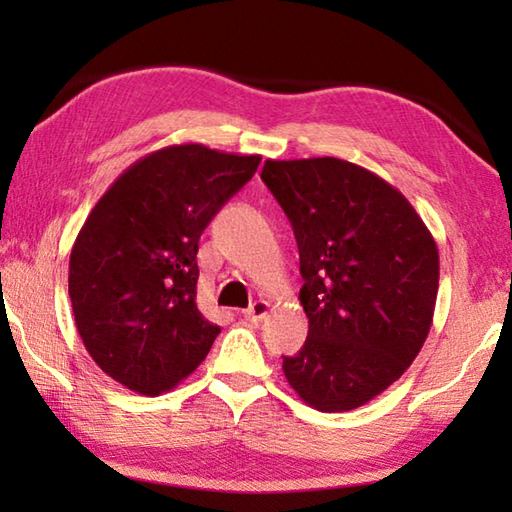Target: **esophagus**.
<instances>
[{"label": "esophagus", "instance_id": "1", "mask_svg": "<svg viewBox=\"0 0 512 512\" xmlns=\"http://www.w3.org/2000/svg\"><path fill=\"white\" fill-rule=\"evenodd\" d=\"M268 310H270V303L259 299V301H255V303H253V306L246 308L242 314H244V319H246V321H250V323H259L262 319H266Z\"/></svg>", "mask_w": 512, "mask_h": 512}]
</instances>
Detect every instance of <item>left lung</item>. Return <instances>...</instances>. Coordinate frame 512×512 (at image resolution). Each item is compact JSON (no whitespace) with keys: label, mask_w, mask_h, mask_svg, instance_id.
I'll return each mask as SVG.
<instances>
[{"label":"left lung","mask_w":512,"mask_h":512,"mask_svg":"<svg viewBox=\"0 0 512 512\" xmlns=\"http://www.w3.org/2000/svg\"><path fill=\"white\" fill-rule=\"evenodd\" d=\"M262 180L299 246L308 339L284 356L306 405L350 411L396 383L436 310V239L396 187L341 158L266 160Z\"/></svg>","instance_id":"8db88e82"}]
</instances>
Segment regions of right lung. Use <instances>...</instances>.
<instances>
[{"label": "right lung", "instance_id": "obj_1", "mask_svg": "<svg viewBox=\"0 0 512 512\" xmlns=\"http://www.w3.org/2000/svg\"><path fill=\"white\" fill-rule=\"evenodd\" d=\"M262 156L200 143L136 160L96 202L70 253L68 292L85 350L116 383L160 396L195 372L220 325L198 310V242Z\"/></svg>", "mask_w": 512, "mask_h": 512}]
</instances>
